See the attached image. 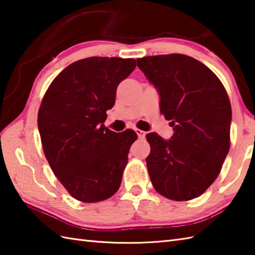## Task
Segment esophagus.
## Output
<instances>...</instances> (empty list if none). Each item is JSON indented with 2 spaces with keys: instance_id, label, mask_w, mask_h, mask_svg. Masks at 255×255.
I'll return each instance as SVG.
<instances>
[{
  "instance_id": "1",
  "label": "esophagus",
  "mask_w": 255,
  "mask_h": 255,
  "mask_svg": "<svg viewBox=\"0 0 255 255\" xmlns=\"http://www.w3.org/2000/svg\"><path fill=\"white\" fill-rule=\"evenodd\" d=\"M135 133H136V134H137V136H138V138H141V139H143V138L145 137V132H144V131H142V129L135 128Z\"/></svg>"
}]
</instances>
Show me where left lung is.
<instances>
[{
	"instance_id": "obj_1",
	"label": "left lung",
	"mask_w": 255,
	"mask_h": 255,
	"mask_svg": "<svg viewBox=\"0 0 255 255\" xmlns=\"http://www.w3.org/2000/svg\"><path fill=\"white\" fill-rule=\"evenodd\" d=\"M160 97V113L174 134L148 133L149 178L171 200L197 198L219 175L230 148L231 105L214 72L193 57L170 54L137 59Z\"/></svg>"
}]
</instances>
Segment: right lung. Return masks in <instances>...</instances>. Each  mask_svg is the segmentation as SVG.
<instances>
[{"instance_id":"right-lung-1","label":"right lung","mask_w":255,"mask_h":255,"mask_svg":"<svg viewBox=\"0 0 255 255\" xmlns=\"http://www.w3.org/2000/svg\"><path fill=\"white\" fill-rule=\"evenodd\" d=\"M132 58L89 57L72 62L51 82L38 111L45 156L68 193L98 202L117 193L137 135L105 127L117 88L134 70Z\"/></svg>"}]
</instances>
